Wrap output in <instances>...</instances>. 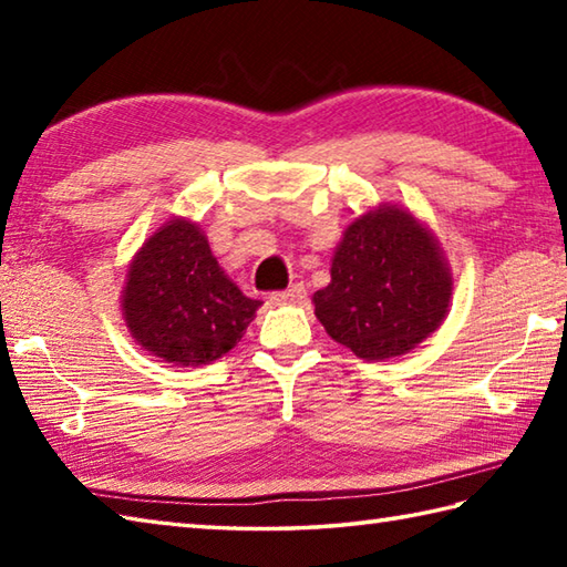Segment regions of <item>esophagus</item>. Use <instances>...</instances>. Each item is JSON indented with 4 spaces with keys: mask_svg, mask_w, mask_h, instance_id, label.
<instances>
[{
    "mask_svg": "<svg viewBox=\"0 0 567 567\" xmlns=\"http://www.w3.org/2000/svg\"><path fill=\"white\" fill-rule=\"evenodd\" d=\"M307 297L305 285H292L290 290H280V292H270V302L272 305H292V302H302Z\"/></svg>",
    "mask_w": 567,
    "mask_h": 567,
    "instance_id": "esophagus-1",
    "label": "esophagus"
}]
</instances>
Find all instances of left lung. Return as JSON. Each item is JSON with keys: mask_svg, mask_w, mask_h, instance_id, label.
I'll return each instance as SVG.
<instances>
[{"mask_svg": "<svg viewBox=\"0 0 567 567\" xmlns=\"http://www.w3.org/2000/svg\"><path fill=\"white\" fill-rule=\"evenodd\" d=\"M453 277L439 240L396 204L346 228L315 315L336 343L363 358L404 355L449 315Z\"/></svg>", "mask_w": 567, "mask_h": 567, "instance_id": "left-lung-1", "label": "left lung"}]
</instances>
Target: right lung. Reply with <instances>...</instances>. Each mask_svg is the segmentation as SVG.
Masks as SVG:
<instances>
[{"label":"right lung","mask_w":567,"mask_h":567,"mask_svg":"<svg viewBox=\"0 0 567 567\" xmlns=\"http://www.w3.org/2000/svg\"><path fill=\"white\" fill-rule=\"evenodd\" d=\"M262 302L228 280L195 221L171 219L128 265L122 309L136 343L177 368L231 351Z\"/></svg>","instance_id":"add662e5"}]
</instances>
